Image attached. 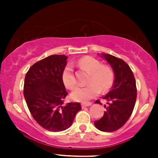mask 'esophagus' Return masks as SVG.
I'll return each instance as SVG.
<instances>
[{"mask_svg": "<svg viewBox=\"0 0 158 158\" xmlns=\"http://www.w3.org/2000/svg\"><path fill=\"white\" fill-rule=\"evenodd\" d=\"M92 105L91 102H85V103H82L81 104V107H89V106Z\"/></svg>", "mask_w": 158, "mask_h": 158, "instance_id": "1", "label": "esophagus"}]
</instances>
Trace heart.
<instances>
[{
    "instance_id": "obj_1",
    "label": "heart",
    "mask_w": 158,
    "mask_h": 158,
    "mask_svg": "<svg viewBox=\"0 0 158 158\" xmlns=\"http://www.w3.org/2000/svg\"><path fill=\"white\" fill-rule=\"evenodd\" d=\"M77 65L90 73L86 86H78L71 93V98L76 101H87L93 98L100 93L106 92L112 86L114 81V73L108 65H103L100 60L90 56L81 58ZM62 79L65 86L73 89L77 85V79L73 68L71 65H67L62 71Z\"/></svg>"
}]
</instances>
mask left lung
<instances>
[{
    "mask_svg": "<svg viewBox=\"0 0 158 158\" xmlns=\"http://www.w3.org/2000/svg\"><path fill=\"white\" fill-rule=\"evenodd\" d=\"M112 67L115 81L111 90L103 99L107 101L106 111L101 118L94 122L100 131L112 132L122 127L133 112L137 98V88L134 73L129 65L121 58L104 54ZM95 103L101 104L100 100Z\"/></svg>",
    "mask_w": 158,
    "mask_h": 158,
    "instance_id": "left-lung-1",
    "label": "left lung"
}]
</instances>
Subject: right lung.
I'll list each match as a JSON object with an SVG mask.
<instances>
[{
    "label": "right lung",
    "instance_id": "add662e5",
    "mask_svg": "<svg viewBox=\"0 0 158 158\" xmlns=\"http://www.w3.org/2000/svg\"><path fill=\"white\" fill-rule=\"evenodd\" d=\"M66 60L65 55L58 54L43 58L30 67L24 79L23 95L32 117L53 132L69 128L81 109L78 102L63 104L68 94L62 79Z\"/></svg>",
    "mask_w": 158,
    "mask_h": 158
}]
</instances>
